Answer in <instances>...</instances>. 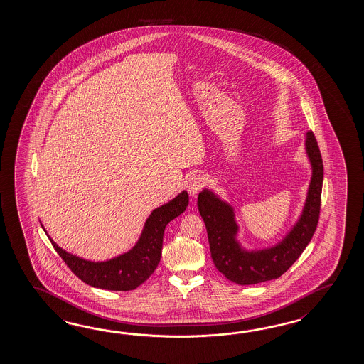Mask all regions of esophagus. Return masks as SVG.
<instances>
[{"mask_svg": "<svg viewBox=\"0 0 364 364\" xmlns=\"http://www.w3.org/2000/svg\"><path fill=\"white\" fill-rule=\"evenodd\" d=\"M204 182L205 181L201 176H193V178H190V181L187 182V191L191 196L198 195L201 190V187L204 186Z\"/></svg>", "mask_w": 364, "mask_h": 364, "instance_id": "esophagus-1", "label": "esophagus"}]
</instances>
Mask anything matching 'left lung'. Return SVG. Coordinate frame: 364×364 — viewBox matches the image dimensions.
<instances>
[{
  "label": "left lung",
  "instance_id": "left-lung-1",
  "mask_svg": "<svg viewBox=\"0 0 364 364\" xmlns=\"http://www.w3.org/2000/svg\"><path fill=\"white\" fill-rule=\"evenodd\" d=\"M306 155L311 164V181L301 216L290 232L271 247H242L237 234L234 208L209 188L201 190L198 209L208 232L212 260L218 272L238 285H255L279 279L295 263L316 230L323 188V159L314 132L306 134Z\"/></svg>",
  "mask_w": 364,
  "mask_h": 364
}]
</instances>
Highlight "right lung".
Returning <instances> with one entry per match:
<instances>
[{
  "label": "right lung",
  "instance_id": "right-lung-1",
  "mask_svg": "<svg viewBox=\"0 0 364 364\" xmlns=\"http://www.w3.org/2000/svg\"><path fill=\"white\" fill-rule=\"evenodd\" d=\"M187 205L188 193L183 190L169 203L154 209L135 246L107 262H91L73 255L48 237L62 260L83 282L105 290L129 291L141 285L155 272L161 257L165 226L183 213Z\"/></svg>",
  "mask_w": 364,
  "mask_h": 364
}]
</instances>
